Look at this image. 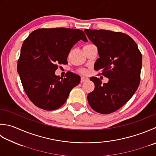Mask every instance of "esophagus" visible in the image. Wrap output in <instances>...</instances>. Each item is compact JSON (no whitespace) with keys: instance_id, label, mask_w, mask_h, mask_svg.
Returning <instances> with one entry per match:
<instances>
[{"instance_id":"esophagus-1","label":"esophagus","mask_w":156,"mask_h":156,"mask_svg":"<svg viewBox=\"0 0 156 156\" xmlns=\"http://www.w3.org/2000/svg\"><path fill=\"white\" fill-rule=\"evenodd\" d=\"M88 80V78L87 77H84V76H82L81 77V82H86Z\"/></svg>"}]
</instances>
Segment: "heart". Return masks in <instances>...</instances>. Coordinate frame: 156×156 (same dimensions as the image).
I'll list each match as a JSON object with an SVG mask.
<instances>
[{
  "label": "heart",
  "instance_id": "obj_1",
  "mask_svg": "<svg viewBox=\"0 0 156 156\" xmlns=\"http://www.w3.org/2000/svg\"><path fill=\"white\" fill-rule=\"evenodd\" d=\"M82 73H84V74H87V71L86 69H84V70H82Z\"/></svg>",
  "mask_w": 156,
  "mask_h": 156
}]
</instances>
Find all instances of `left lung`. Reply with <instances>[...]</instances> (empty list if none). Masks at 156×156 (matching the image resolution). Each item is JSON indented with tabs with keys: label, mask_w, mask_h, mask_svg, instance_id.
Returning <instances> with one entry per match:
<instances>
[{
	"label": "left lung",
	"mask_w": 156,
	"mask_h": 156,
	"mask_svg": "<svg viewBox=\"0 0 156 156\" xmlns=\"http://www.w3.org/2000/svg\"><path fill=\"white\" fill-rule=\"evenodd\" d=\"M88 39L96 46L99 56L95 70L109 79L108 83L97 77L90 80L94 89L88 94L90 106L100 114H108L122 107L133 96L140 83L142 55L129 36L105 30L85 29Z\"/></svg>",
	"instance_id": "8db88e82"
}]
</instances>
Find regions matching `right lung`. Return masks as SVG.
<instances>
[{"label": "right lung", "mask_w": 156, "mask_h": 156, "mask_svg": "<svg viewBox=\"0 0 156 156\" xmlns=\"http://www.w3.org/2000/svg\"><path fill=\"white\" fill-rule=\"evenodd\" d=\"M87 42L82 30L43 28L32 32L22 44L17 63L23 89L36 106L54 110L62 106L70 91L80 83V76L68 72L66 78L55 75L57 64H67V57L78 41Z\"/></svg>", "instance_id": "1"}]
</instances>
